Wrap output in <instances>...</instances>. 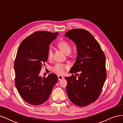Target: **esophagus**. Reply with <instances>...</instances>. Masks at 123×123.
<instances>
[{
  "label": "esophagus",
  "instance_id": "1",
  "mask_svg": "<svg viewBox=\"0 0 123 123\" xmlns=\"http://www.w3.org/2000/svg\"><path fill=\"white\" fill-rule=\"evenodd\" d=\"M58 80H61L62 79H64V77H63L62 76H58Z\"/></svg>",
  "mask_w": 123,
  "mask_h": 123
}]
</instances>
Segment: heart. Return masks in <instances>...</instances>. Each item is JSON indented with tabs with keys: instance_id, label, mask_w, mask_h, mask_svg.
<instances>
[{
	"instance_id": "1",
	"label": "heart",
	"mask_w": 123,
	"mask_h": 123,
	"mask_svg": "<svg viewBox=\"0 0 123 123\" xmlns=\"http://www.w3.org/2000/svg\"><path fill=\"white\" fill-rule=\"evenodd\" d=\"M57 46L59 48L62 49L67 55H68L72 50V45H71L70 43L65 40L59 42L58 43ZM53 53L54 51L53 47L50 46L48 49V51H47V56H48V58L49 59H51L53 58ZM68 66L65 64H62V63H57L56 65L52 67L51 70L53 72L57 74H62L65 73V70L68 68Z\"/></svg>"
}]
</instances>
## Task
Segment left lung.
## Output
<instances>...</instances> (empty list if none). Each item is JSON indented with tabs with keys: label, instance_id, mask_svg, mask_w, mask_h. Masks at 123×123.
<instances>
[{
	"label": "left lung",
	"instance_id": "left-lung-1",
	"mask_svg": "<svg viewBox=\"0 0 123 123\" xmlns=\"http://www.w3.org/2000/svg\"><path fill=\"white\" fill-rule=\"evenodd\" d=\"M65 36L76 44L78 56L70 70L80 74L65 77L66 92L74 104L84 107L99 97L107 77L105 56L98 43L88 31L82 29L68 31Z\"/></svg>",
	"mask_w": 123,
	"mask_h": 123
}]
</instances>
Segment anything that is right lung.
<instances>
[{"instance_id": "obj_1", "label": "right lung", "mask_w": 123, "mask_h": 123, "mask_svg": "<svg viewBox=\"0 0 123 123\" xmlns=\"http://www.w3.org/2000/svg\"><path fill=\"white\" fill-rule=\"evenodd\" d=\"M58 34L36 31L25 39L18 49L14 62L15 84L21 98L31 105H40L48 100L58 81V77L53 74L46 78L39 76L47 60L50 43Z\"/></svg>"}]
</instances>
